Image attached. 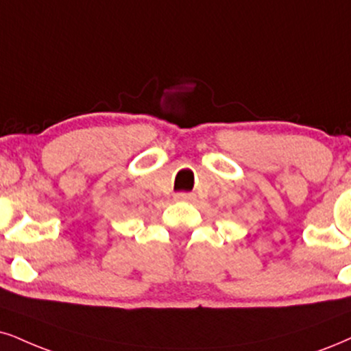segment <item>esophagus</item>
<instances>
[{"instance_id": "esophagus-1", "label": "esophagus", "mask_w": 351, "mask_h": 351, "mask_svg": "<svg viewBox=\"0 0 351 351\" xmlns=\"http://www.w3.org/2000/svg\"><path fill=\"white\" fill-rule=\"evenodd\" d=\"M176 200H184V202H189V200H193V193H187V192H179L174 195Z\"/></svg>"}]
</instances>
